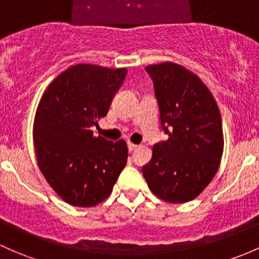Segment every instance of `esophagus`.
<instances>
[{
    "mask_svg": "<svg viewBox=\"0 0 259 259\" xmlns=\"http://www.w3.org/2000/svg\"><path fill=\"white\" fill-rule=\"evenodd\" d=\"M127 147H128L130 152H133L136 148H137L138 146H137V144H133V143H131V142H128V143H127Z\"/></svg>",
    "mask_w": 259,
    "mask_h": 259,
    "instance_id": "esophagus-1",
    "label": "esophagus"
}]
</instances>
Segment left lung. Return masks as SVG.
Wrapping results in <instances>:
<instances>
[{
    "mask_svg": "<svg viewBox=\"0 0 259 259\" xmlns=\"http://www.w3.org/2000/svg\"><path fill=\"white\" fill-rule=\"evenodd\" d=\"M154 85L162 130L168 140L155 143L142 168L152 193L182 204L210 184L224 152L221 115L200 77L175 63L146 66Z\"/></svg>",
    "mask_w": 259,
    "mask_h": 259,
    "instance_id": "8db88e82",
    "label": "left lung"
}]
</instances>
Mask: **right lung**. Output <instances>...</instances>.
Wrapping results in <instances>:
<instances>
[{
	"instance_id": "add662e5",
	"label": "right lung",
	"mask_w": 259,
	"mask_h": 259,
	"mask_svg": "<svg viewBox=\"0 0 259 259\" xmlns=\"http://www.w3.org/2000/svg\"><path fill=\"white\" fill-rule=\"evenodd\" d=\"M127 69L76 64L55 77L41 96L33 141L41 174L65 202L90 207L110 196L128 157L123 140L95 137Z\"/></svg>"
}]
</instances>
